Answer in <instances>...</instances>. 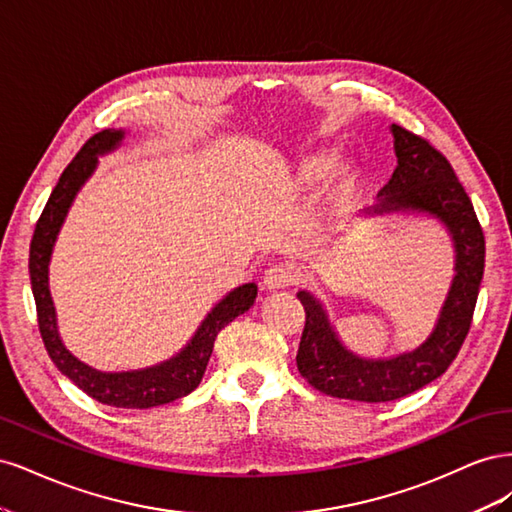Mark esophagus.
<instances>
[{"instance_id":"obj_1","label":"esophagus","mask_w":512,"mask_h":512,"mask_svg":"<svg viewBox=\"0 0 512 512\" xmlns=\"http://www.w3.org/2000/svg\"><path fill=\"white\" fill-rule=\"evenodd\" d=\"M294 282V275L288 267L282 265H275L271 269L265 271V277H262V286L267 290H282L288 288Z\"/></svg>"}]
</instances>
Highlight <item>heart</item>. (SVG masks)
I'll use <instances>...</instances> for the list:
<instances>
[{
  "label": "heart",
  "mask_w": 512,
  "mask_h": 512,
  "mask_svg": "<svg viewBox=\"0 0 512 512\" xmlns=\"http://www.w3.org/2000/svg\"><path fill=\"white\" fill-rule=\"evenodd\" d=\"M335 166V156L333 153H314V156H307L297 164V168L292 170V175L288 179L292 190H314L318 185L329 177V173ZM359 188V173L352 168H344L337 177V183L333 188V205L337 209H344L348 205V200L352 194Z\"/></svg>",
  "instance_id": "heart-1"
}]
</instances>
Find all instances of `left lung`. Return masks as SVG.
Wrapping results in <instances>:
<instances>
[{"label": "left lung", "mask_w": 512, "mask_h": 512, "mask_svg": "<svg viewBox=\"0 0 512 512\" xmlns=\"http://www.w3.org/2000/svg\"><path fill=\"white\" fill-rule=\"evenodd\" d=\"M391 132L397 168L378 194L380 203L369 213H427L451 232L455 277L436 327L412 352L397 354L393 359H363L339 342L314 294L307 290L297 294L305 309V329L297 352L299 374L324 395L367 404L406 397L444 374L470 331L485 271L483 228L453 166L425 138L397 123H393Z\"/></svg>", "instance_id": "8db88e82"}]
</instances>
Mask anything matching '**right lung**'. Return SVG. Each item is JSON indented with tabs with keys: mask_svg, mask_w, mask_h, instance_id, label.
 Segmentation results:
<instances>
[{
	"mask_svg": "<svg viewBox=\"0 0 512 512\" xmlns=\"http://www.w3.org/2000/svg\"><path fill=\"white\" fill-rule=\"evenodd\" d=\"M123 134H126L123 130H102L94 134L81 147V151L76 153L64 173H61L55 190L51 192L49 203H46L36 224L32 245H29V277H32L42 342L61 374L70 378L89 397L100 401V404L143 410L170 404V401L185 397L196 389L200 380H203L215 337H218V333L228 322H232L254 305L258 286L252 282L228 292L207 314L203 324H200L198 331L190 339V344L177 356H173V359L160 365L134 371H119V374H106V371H98L81 363L66 350L57 331V316L49 290V262L53 245L76 192L81 190V185L96 170L98 156L117 149Z\"/></svg>",
	"mask_w": 512,
	"mask_h": 512,
	"instance_id": "1",
	"label": "right lung"
}]
</instances>
